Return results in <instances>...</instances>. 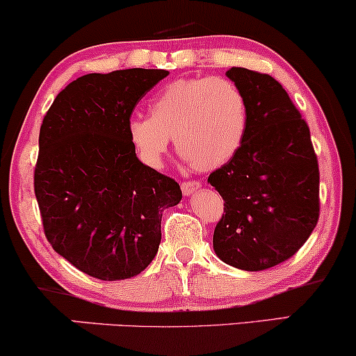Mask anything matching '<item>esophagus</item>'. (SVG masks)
<instances>
[{"label": "esophagus", "mask_w": 356, "mask_h": 356, "mask_svg": "<svg viewBox=\"0 0 356 356\" xmlns=\"http://www.w3.org/2000/svg\"><path fill=\"white\" fill-rule=\"evenodd\" d=\"M200 186H201V183L196 181V179H186V181L181 183V191H183V195L188 196L198 190Z\"/></svg>", "instance_id": "obj_1"}]
</instances>
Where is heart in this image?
<instances>
[{
    "mask_svg": "<svg viewBox=\"0 0 356 356\" xmlns=\"http://www.w3.org/2000/svg\"><path fill=\"white\" fill-rule=\"evenodd\" d=\"M248 130V100L225 77L170 82L153 97L150 117H135L129 138L148 165H160L170 137L195 170H214L236 155Z\"/></svg>",
    "mask_w": 356,
    "mask_h": 356,
    "instance_id": "b5f03b06",
    "label": "heart"
}]
</instances>
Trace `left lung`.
Listing matches in <instances>:
<instances>
[{
    "mask_svg": "<svg viewBox=\"0 0 356 356\" xmlns=\"http://www.w3.org/2000/svg\"><path fill=\"white\" fill-rule=\"evenodd\" d=\"M226 76L248 100V130L208 177L225 200L213 245L226 264L264 270L291 259L317 226L318 160L309 125L274 77L244 67Z\"/></svg>",
    "mask_w": 356,
    "mask_h": 356,
    "instance_id": "1",
    "label": "left lung"
}]
</instances>
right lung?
Here are the masks:
<instances>
[{
	"mask_svg": "<svg viewBox=\"0 0 356 356\" xmlns=\"http://www.w3.org/2000/svg\"><path fill=\"white\" fill-rule=\"evenodd\" d=\"M166 76L140 67L87 74L42 118L34 195L44 234L90 277L140 274L156 256L163 209L181 201L178 183L143 165L129 138L131 112Z\"/></svg>",
	"mask_w": 356,
	"mask_h": 356,
	"instance_id": "1",
	"label": "right lung"
}]
</instances>
